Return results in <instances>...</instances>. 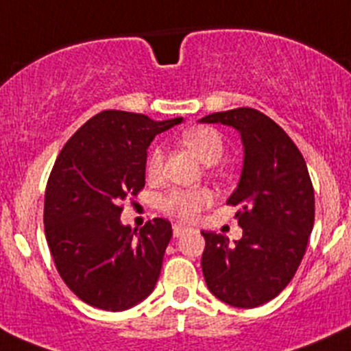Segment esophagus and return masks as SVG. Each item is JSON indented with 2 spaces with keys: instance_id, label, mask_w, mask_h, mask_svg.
<instances>
[{
  "instance_id": "34e87169",
  "label": "esophagus",
  "mask_w": 351,
  "mask_h": 351,
  "mask_svg": "<svg viewBox=\"0 0 351 351\" xmlns=\"http://www.w3.org/2000/svg\"><path fill=\"white\" fill-rule=\"evenodd\" d=\"M189 230H190V228H189V226H185V224L176 223L175 226H173V237H175V238L182 237V234L185 233V231H189Z\"/></svg>"
}]
</instances>
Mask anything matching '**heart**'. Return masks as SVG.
<instances>
[{
  "label": "heart",
  "instance_id": "obj_1",
  "mask_svg": "<svg viewBox=\"0 0 351 351\" xmlns=\"http://www.w3.org/2000/svg\"><path fill=\"white\" fill-rule=\"evenodd\" d=\"M183 142L206 165H214V162L219 161L224 151V144L219 132L209 127L186 130L183 134ZM162 162H165V152H162L161 145H156L147 159V175L151 178H158L161 175ZM213 202L214 192L209 189H175L162 197L161 207L169 216L189 221L199 216L200 210L209 207Z\"/></svg>",
  "mask_w": 351,
  "mask_h": 351
}]
</instances>
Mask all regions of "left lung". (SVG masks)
Here are the masks:
<instances>
[{
    "mask_svg": "<svg viewBox=\"0 0 351 351\" xmlns=\"http://www.w3.org/2000/svg\"><path fill=\"white\" fill-rule=\"evenodd\" d=\"M200 123L233 127L243 144L240 182L226 204L237 206L243 237L234 245L202 231L207 288L231 307L273 300L293 280L314 226V186L307 165L287 132L252 108L221 111Z\"/></svg>",
    "mask_w": 351,
    "mask_h": 351,
    "instance_id": "obj_1",
    "label": "left lung"
}]
</instances>
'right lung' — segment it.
<instances>
[{
  "instance_id": "obj_1",
  "label": "right lung",
  "mask_w": 351,
  "mask_h": 351,
  "mask_svg": "<svg viewBox=\"0 0 351 351\" xmlns=\"http://www.w3.org/2000/svg\"><path fill=\"white\" fill-rule=\"evenodd\" d=\"M182 121L106 110L61 149L47 180L44 231L61 280L85 304L120 312L154 290L171 223L156 217L137 233L121 224V202L144 189L156 135Z\"/></svg>"
}]
</instances>
